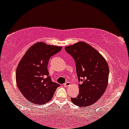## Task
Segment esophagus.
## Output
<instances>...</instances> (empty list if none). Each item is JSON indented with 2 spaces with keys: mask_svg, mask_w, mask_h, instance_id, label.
Wrapping results in <instances>:
<instances>
[{
  "mask_svg": "<svg viewBox=\"0 0 129 129\" xmlns=\"http://www.w3.org/2000/svg\"><path fill=\"white\" fill-rule=\"evenodd\" d=\"M70 85V83H69V82H66V83L63 84V86H64L65 87H68V86H69Z\"/></svg>",
  "mask_w": 129,
  "mask_h": 129,
  "instance_id": "esophagus-1",
  "label": "esophagus"
}]
</instances>
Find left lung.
<instances>
[{
    "label": "left lung",
    "instance_id": "1",
    "mask_svg": "<svg viewBox=\"0 0 129 129\" xmlns=\"http://www.w3.org/2000/svg\"><path fill=\"white\" fill-rule=\"evenodd\" d=\"M75 59L79 81V94L71 98L75 105L87 107L104 94L108 83L109 67L105 59L89 44L79 42L65 47Z\"/></svg>",
    "mask_w": 129,
    "mask_h": 129
}]
</instances>
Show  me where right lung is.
Wrapping results in <instances>:
<instances>
[{
    "instance_id": "obj_1",
    "label": "right lung",
    "mask_w": 129,
    "mask_h": 129,
    "mask_svg": "<svg viewBox=\"0 0 129 129\" xmlns=\"http://www.w3.org/2000/svg\"><path fill=\"white\" fill-rule=\"evenodd\" d=\"M62 48L37 42L27 51L18 63L17 86L24 97L32 104L44 105L48 102L60 86L51 80L48 64L49 58Z\"/></svg>"
}]
</instances>
